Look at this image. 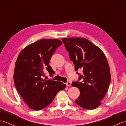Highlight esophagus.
<instances>
[{
	"instance_id": "34e87169",
	"label": "esophagus",
	"mask_w": 126,
	"mask_h": 126,
	"mask_svg": "<svg viewBox=\"0 0 126 126\" xmlns=\"http://www.w3.org/2000/svg\"><path fill=\"white\" fill-rule=\"evenodd\" d=\"M66 84L67 86H68V87H70V85H71V82H69V81H68V82H67L66 83Z\"/></svg>"
}]
</instances>
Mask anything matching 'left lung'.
Masks as SVG:
<instances>
[{
	"label": "left lung",
	"mask_w": 126,
	"mask_h": 126,
	"mask_svg": "<svg viewBox=\"0 0 126 126\" xmlns=\"http://www.w3.org/2000/svg\"><path fill=\"white\" fill-rule=\"evenodd\" d=\"M70 59L79 75V80L73 82V87H77L80 94L75 100L76 104L87 110L96 109L106 93L111 82V74L105 54L100 49L84 38H61ZM82 69L83 75L77 72Z\"/></svg>",
	"instance_id": "8db88e82"
}]
</instances>
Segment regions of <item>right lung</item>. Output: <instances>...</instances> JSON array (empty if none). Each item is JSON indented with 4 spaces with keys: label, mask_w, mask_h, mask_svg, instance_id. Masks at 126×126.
Here are the masks:
<instances>
[{
    "label": "right lung",
    "mask_w": 126,
    "mask_h": 126,
    "mask_svg": "<svg viewBox=\"0 0 126 126\" xmlns=\"http://www.w3.org/2000/svg\"><path fill=\"white\" fill-rule=\"evenodd\" d=\"M59 39H41L22 50L15 63L14 83L18 93L30 109L42 110L66 87L62 82L43 79L46 71L53 76L49 65L51 57L62 45Z\"/></svg>",
    "instance_id": "obj_1"
}]
</instances>
